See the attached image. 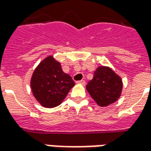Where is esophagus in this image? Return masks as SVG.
Listing matches in <instances>:
<instances>
[{"label":"esophagus","instance_id":"34e87169","mask_svg":"<svg viewBox=\"0 0 151 151\" xmlns=\"http://www.w3.org/2000/svg\"><path fill=\"white\" fill-rule=\"evenodd\" d=\"M78 84H81V85L85 86L86 82L84 81V80H81V81H78Z\"/></svg>","mask_w":151,"mask_h":151}]
</instances>
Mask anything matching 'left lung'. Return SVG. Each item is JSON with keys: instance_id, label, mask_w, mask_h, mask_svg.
Masks as SVG:
<instances>
[{"instance_id": "obj_1", "label": "left lung", "mask_w": 151, "mask_h": 151, "mask_svg": "<svg viewBox=\"0 0 151 151\" xmlns=\"http://www.w3.org/2000/svg\"><path fill=\"white\" fill-rule=\"evenodd\" d=\"M86 87L99 106L107 107L120 98L123 83L120 76L111 68L99 66L94 73L93 79Z\"/></svg>"}]
</instances>
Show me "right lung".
I'll use <instances>...</instances> for the list:
<instances>
[{
  "mask_svg": "<svg viewBox=\"0 0 151 151\" xmlns=\"http://www.w3.org/2000/svg\"><path fill=\"white\" fill-rule=\"evenodd\" d=\"M75 83L72 78L63 72L60 63L49 56L40 63L31 79L35 98L44 108L57 107Z\"/></svg>",
  "mask_w": 151,
  "mask_h": 151,
  "instance_id": "obj_1",
  "label": "right lung"
}]
</instances>
